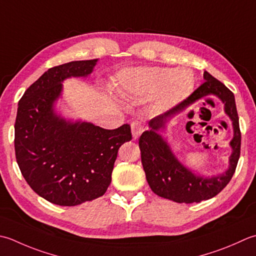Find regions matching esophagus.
I'll return each instance as SVG.
<instances>
[{
    "instance_id": "34e87169",
    "label": "esophagus",
    "mask_w": 256,
    "mask_h": 256,
    "mask_svg": "<svg viewBox=\"0 0 256 256\" xmlns=\"http://www.w3.org/2000/svg\"><path fill=\"white\" fill-rule=\"evenodd\" d=\"M131 128H132V135H133V138L134 140L138 138L140 135H141L142 132L144 131L143 125L140 123V122H138V121H135V122H133L131 124Z\"/></svg>"
}]
</instances>
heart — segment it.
<instances>
[{
	"label": "heart",
	"instance_id": "obj_1",
	"mask_svg": "<svg viewBox=\"0 0 256 256\" xmlns=\"http://www.w3.org/2000/svg\"><path fill=\"white\" fill-rule=\"evenodd\" d=\"M115 86L124 98H151L153 111L163 113L178 106L193 93L195 76L188 68H134L118 72Z\"/></svg>",
	"mask_w": 256,
	"mask_h": 256
}]
</instances>
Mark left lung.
Wrapping results in <instances>:
<instances>
[{"label":"left lung","instance_id":"left-lung-1","mask_svg":"<svg viewBox=\"0 0 256 256\" xmlns=\"http://www.w3.org/2000/svg\"><path fill=\"white\" fill-rule=\"evenodd\" d=\"M203 78L205 82L185 101L168 112L152 118L148 122L150 130L143 132L138 141L142 165L150 188L158 196L176 203H198L218 195L231 181L241 152V132L234 94L208 72L205 71ZM211 94L222 101L224 112L232 122L234 138L230 142L232 153L228 170L221 174L203 177L194 174L178 161L160 132L166 129V124L175 114L198 99Z\"/></svg>","mask_w":256,"mask_h":256}]
</instances>
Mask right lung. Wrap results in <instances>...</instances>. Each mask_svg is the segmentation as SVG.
<instances>
[{
	"label": "right lung",
	"instance_id": "obj_1",
	"mask_svg": "<svg viewBox=\"0 0 256 256\" xmlns=\"http://www.w3.org/2000/svg\"><path fill=\"white\" fill-rule=\"evenodd\" d=\"M96 62L73 61L48 68L18 102L14 125L18 168L35 193L61 206L102 196L120 146L132 140L128 124L105 130L55 111L64 80L88 76Z\"/></svg>",
	"mask_w": 256,
	"mask_h": 256
}]
</instances>
